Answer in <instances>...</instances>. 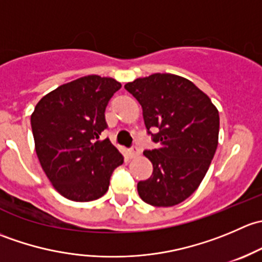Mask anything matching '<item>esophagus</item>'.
I'll use <instances>...</instances> for the list:
<instances>
[{"label": "esophagus", "mask_w": 262, "mask_h": 262, "mask_svg": "<svg viewBox=\"0 0 262 262\" xmlns=\"http://www.w3.org/2000/svg\"><path fill=\"white\" fill-rule=\"evenodd\" d=\"M141 153V149H139L138 146H132L130 149H129V155H130L132 158H136L137 156H139Z\"/></svg>", "instance_id": "1"}]
</instances>
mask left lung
<instances>
[{
  "label": "left lung",
  "mask_w": 262,
  "mask_h": 262,
  "mask_svg": "<svg viewBox=\"0 0 262 262\" xmlns=\"http://www.w3.org/2000/svg\"><path fill=\"white\" fill-rule=\"evenodd\" d=\"M124 87L143 109L147 134L160 144L143 152L153 172L137 185L139 196L155 207L179 204L209 168L218 146V110L191 81L170 73L137 78Z\"/></svg>",
  "instance_id": "left-lung-1"
}]
</instances>
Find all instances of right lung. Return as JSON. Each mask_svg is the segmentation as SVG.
<instances>
[{"label": "right lung", "mask_w": 262, "mask_h": 262, "mask_svg": "<svg viewBox=\"0 0 262 262\" xmlns=\"http://www.w3.org/2000/svg\"><path fill=\"white\" fill-rule=\"evenodd\" d=\"M121 84L92 75L59 86L36 104L31 115L35 150L44 172L60 195L91 202L109 189L124 156L109 138L105 109Z\"/></svg>", "instance_id": "obj_1"}]
</instances>
